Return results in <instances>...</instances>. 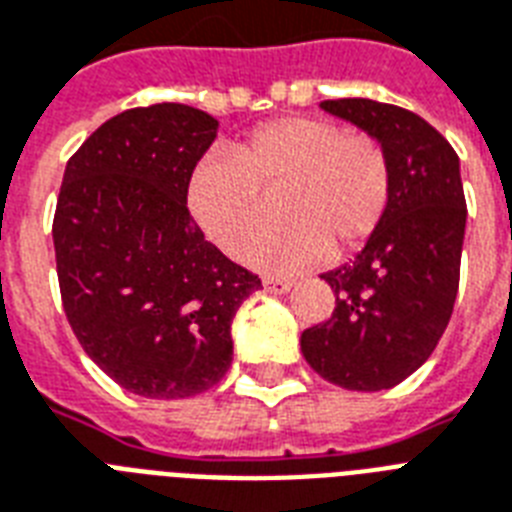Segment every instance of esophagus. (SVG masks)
Returning <instances> with one entry per match:
<instances>
[{
    "label": "esophagus",
    "instance_id": "1",
    "mask_svg": "<svg viewBox=\"0 0 512 512\" xmlns=\"http://www.w3.org/2000/svg\"><path fill=\"white\" fill-rule=\"evenodd\" d=\"M261 285H264V290H269V293H288L290 285L293 282L290 280H282V277H261Z\"/></svg>",
    "mask_w": 512,
    "mask_h": 512
}]
</instances>
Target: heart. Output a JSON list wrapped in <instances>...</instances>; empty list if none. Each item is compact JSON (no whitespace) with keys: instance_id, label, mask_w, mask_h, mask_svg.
<instances>
[{"instance_id":"obj_1","label":"heart","mask_w":512,"mask_h":512,"mask_svg":"<svg viewBox=\"0 0 512 512\" xmlns=\"http://www.w3.org/2000/svg\"><path fill=\"white\" fill-rule=\"evenodd\" d=\"M394 195L388 150L330 118L285 116L253 129L232 155H208L187 187L192 219L214 245L243 256L277 200L282 224L251 251L269 272L343 259L370 243Z\"/></svg>"}]
</instances>
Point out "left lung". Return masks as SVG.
I'll return each mask as SVG.
<instances>
[{
	"label": "left lung",
	"instance_id": "left-lung-1",
	"mask_svg": "<svg viewBox=\"0 0 512 512\" xmlns=\"http://www.w3.org/2000/svg\"><path fill=\"white\" fill-rule=\"evenodd\" d=\"M322 108L388 150L394 195L357 259L325 272L333 317L301 333L320 378L349 391H383L431 357L452 317L465 237L460 158L425 118L388 102L343 97Z\"/></svg>",
	"mask_w": 512,
	"mask_h": 512
}]
</instances>
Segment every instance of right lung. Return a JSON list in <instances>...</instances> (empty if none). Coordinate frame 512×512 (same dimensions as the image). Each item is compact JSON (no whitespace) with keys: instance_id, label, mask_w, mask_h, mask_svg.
Listing matches in <instances>:
<instances>
[{"instance_id":"right-lung-1","label":"right lung","mask_w":512,"mask_h":512,"mask_svg":"<svg viewBox=\"0 0 512 512\" xmlns=\"http://www.w3.org/2000/svg\"><path fill=\"white\" fill-rule=\"evenodd\" d=\"M216 126L182 102L124 110L71 155L57 195L65 317L94 365L147 399L216 386L232 365V317L261 288L187 208Z\"/></svg>"}]
</instances>
